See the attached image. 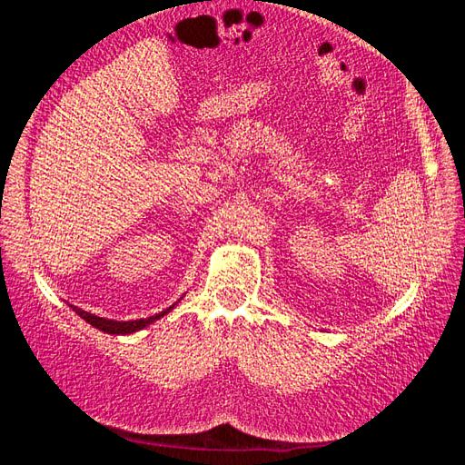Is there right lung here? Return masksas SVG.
I'll return each instance as SVG.
<instances>
[{"mask_svg": "<svg viewBox=\"0 0 465 465\" xmlns=\"http://www.w3.org/2000/svg\"><path fill=\"white\" fill-rule=\"evenodd\" d=\"M173 308H174V304L168 306L166 311H163V312H159V314L149 316V318H142V320H132V322H118V320L98 318V316H94V314H91V312L81 311V308H77V306H74V311H75L83 320L89 322L91 326H94L96 330H101V331H104V333H112V335H125V333H134V331H137V330H143L145 326H149L151 322L159 320V318H163L164 314L171 312Z\"/></svg>", "mask_w": 465, "mask_h": 465, "instance_id": "right-lung-1", "label": "right lung"}]
</instances>
